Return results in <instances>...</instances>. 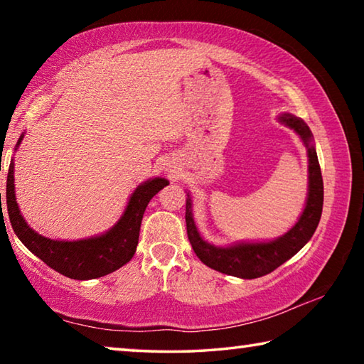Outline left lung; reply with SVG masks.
<instances>
[{"label":"left lung","mask_w":364,"mask_h":364,"mask_svg":"<svg viewBox=\"0 0 364 364\" xmlns=\"http://www.w3.org/2000/svg\"><path fill=\"white\" fill-rule=\"evenodd\" d=\"M278 120L299 134L306 147L308 156V193L304 212L291 230L273 241L234 242L231 245H215L207 242L197 230L193 200L188 193L186 199V230L188 239L199 260L208 268L220 273L236 276L241 279H255L274 271L289 258L294 257L315 234L323 212V176L319 168L315 141L306 123L292 114H281Z\"/></svg>","instance_id":"obj_1"}]
</instances>
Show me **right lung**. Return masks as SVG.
I'll return each mask as SVG.
<instances>
[{
    "mask_svg": "<svg viewBox=\"0 0 364 364\" xmlns=\"http://www.w3.org/2000/svg\"><path fill=\"white\" fill-rule=\"evenodd\" d=\"M23 133L16 144L21 146ZM165 178H151L133 191L120 220L109 231L100 236L78 239V241H56L41 236L28 226L22 217L16 200L14 159L11 160L8 181H6V207L11 226L22 244L58 273L70 279H96L128 263L136 252L141 220L147 204L160 189L167 186ZM1 205V193H0Z\"/></svg>",
    "mask_w": 364,
    "mask_h": 364,
    "instance_id": "obj_1",
    "label": "right lung"
}]
</instances>
